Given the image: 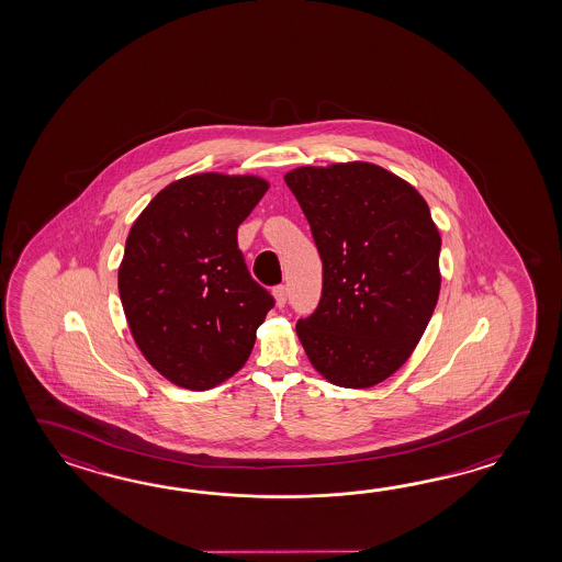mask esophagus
I'll return each instance as SVG.
<instances>
[{"label": "esophagus", "instance_id": "1", "mask_svg": "<svg viewBox=\"0 0 562 562\" xmlns=\"http://www.w3.org/2000/svg\"><path fill=\"white\" fill-rule=\"evenodd\" d=\"M273 297H276L277 307H285L286 286L277 285L276 289H273Z\"/></svg>", "mask_w": 562, "mask_h": 562}]
</instances>
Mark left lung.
<instances>
[{
  "label": "left lung",
  "mask_w": 562,
  "mask_h": 562,
  "mask_svg": "<svg viewBox=\"0 0 562 562\" xmlns=\"http://www.w3.org/2000/svg\"><path fill=\"white\" fill-rule=\"evenodd\" d=\"M323 261L322 301L297 335L311 366L366 390L400 370L440 295V231L409 182L371 162L285 175Z\"/></svg>",
  "instance_id": "left-lung-1"
}]
</instances>
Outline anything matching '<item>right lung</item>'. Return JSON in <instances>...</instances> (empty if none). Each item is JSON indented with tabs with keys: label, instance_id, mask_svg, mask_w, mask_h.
Returning <instances> with one entry per match:
<instances>
[{
	"label": "right lung",
	"instance_id": "add662e5",
	"mask_svg": "<svg viewBox=\"0 0 562 562\" xmlns=\"http://www.w3.org/2000/svg\"><path fill=\"white\" fill-rule=\"evenodd\" d=\"M267 189L255 175H191L158 192L132 225L120 301L144 358L175 385L204 392L235 375L276 305L237 245Z\"/></svg>",
	"mask_w": 562,
	"mask_h": 562
}]
</instances>
